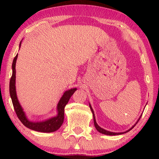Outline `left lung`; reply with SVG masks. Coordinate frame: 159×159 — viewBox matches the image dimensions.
<instances>
[{
	"mask_svg": "<svg viewBox=\"0 0 159 159\" xmlns=\"http://www.w3.org/2000/svg\"><path fill=\"white\" fill-rule=\"evenodd\" d=\"M89 107H90V108L91 109V111H92V113H93V120H94V125H95V127L97 129V130H98L99 133H100L102 134H107V135H117V134H124V133H128V132H129L130 130H132V129H133L134 127V125H135L137 123H138V122L139 121V120L140 119V118L142 116V115H141L140 117H139V119L138 120V121L135 123V124H134L133 126H132V128H130V129H129V130H126L125 132H122V133H114V132H110V131H108V130H104V129L102 128L101 127H99L98 123H97V122H96L95 116V114H94V111H93V109L92 108V107H91V105H90V104H89Z\"/></svg>",
	"mask_w": 159,
	"mask_h": 159,
	"instance_id": "left-lung-1",
	"label": "left lung"
}]
</instances>
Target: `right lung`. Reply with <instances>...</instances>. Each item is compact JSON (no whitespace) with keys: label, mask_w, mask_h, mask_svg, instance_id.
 I'll list each match as a JSON object with an SVG mask.
<instances>
[{"label":"right lung","mask_w":159,"mask_h":159,"mask_svg":"<svg viewBox=\"0 0 159 159\" xmlns=\"http://www.w3.org/2000/svg\"><path fill=\"white\" fill-rule=\"evenodd\" d=\"M21 41L20 43V48L21 47ZM18 55L15 56L12 61V74L10 81V98L12 99V104L14 107L15 111L16 112L17 117L20 121L31 130L35 131L41 132V133H52L57 130L61 127L64 122V107L68 103L69 99L72 95L74 93L75 91L77 89L76 88H71L64 93L63 95L61 96L60 101H59L57 106V114L55 116L48 118L47 120H43V121H31L29 120L26 117L25 112L21 107L20 102L18 100L17 93H16V86H15V80H16V69L15 65Z\"/></svg>","instance_id":"right-lung-1"}]
</instances>
